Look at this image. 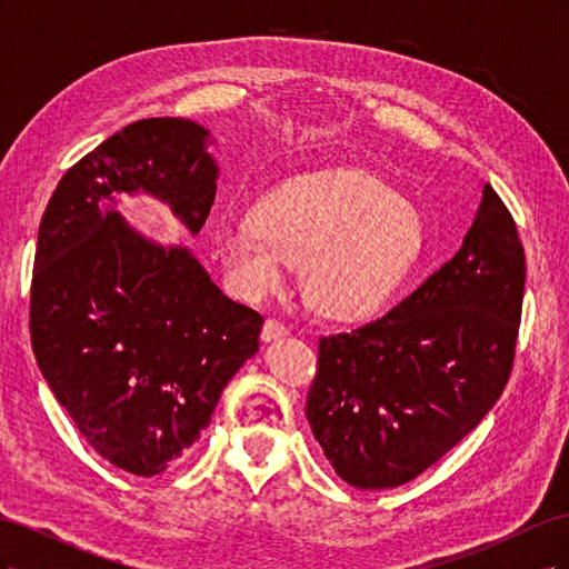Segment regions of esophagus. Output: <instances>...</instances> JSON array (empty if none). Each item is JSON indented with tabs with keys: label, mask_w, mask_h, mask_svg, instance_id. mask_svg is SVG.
I'll return each mask as SVG.
<instances>
[{
	"label": "esophagus",
	"mask_w": 569,
	"mask_h": 569,
	"mask_svg": "<svg viewBox=\"0 0 569 569\" xmlns=\"http://www.w3.org/2000/svg\"><path fill=\"white\" fill-rule=\"evenodd\" d=\"M284 335H287V325H284V322H280L278 318H268V320H266L263 330H261V339H263V341L280 339V337H284Z\"/></svg>",
	"instance_id": "1"
}]
</instances>
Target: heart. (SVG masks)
Returning <instances> with one entry per match:
<instances>
[{
    "label": "heart",
    "mask_w": 569,
    "mask_h": 569,
    "mask_svg": "<svg viewBox=\"0 0 569 569\" xmlns=\"http://www.w3.org/2000/svg\"><path fill=\"white\" fill-rule=\"evenodd\" d=\"M216 247L247 299L280 291L301 266V291L318 313L358 322L380 313L422 251V222L393 189L363 170H322L272 187L251 222L226 220Z\"/></svg>",
    "instance_id": "1"
}]
</instances>
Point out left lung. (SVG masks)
Instances as JSON below:
<instances>
[{
  "mask_svg": "<svg viewBox=\"0 0 569 569\" xmlns=\"http://www.w3.org/2000/svg\"><path fill=\"white\" fill-rule=\"evenodd\" d=\"M525 249L487 182L460 251L382 318L318 339L306 418L358 489L416 479L470 435L512 372Z\"/></svg>",
  "mask_w": 569,
  "mask_h": 569,
  "instance_id": "obj_1",
  "label": "left lung"
}]
</instances>
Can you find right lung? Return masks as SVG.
Here are the masks:
<instances>
[{
  "mask_svg": "<svg viewBox=\"0 0 569 569\" xmlns=\"http://www.w3.org/2000/svg\"><path fill=\"white\" fill-rule=\"evenodd\" d=\"M206 134L184 118L126 126L66 170L40 220L32 353L84 441L137 477L163 472L199 439L263 325L187 249L147 242L113 211L123 194L149 192L197 234L218 176Z\"/></svg>",
  "mask_w": 569,
  "mask_h": 569,
  "instance_id": "add662e5",
  "label": "right lung"
}]
</instances>
